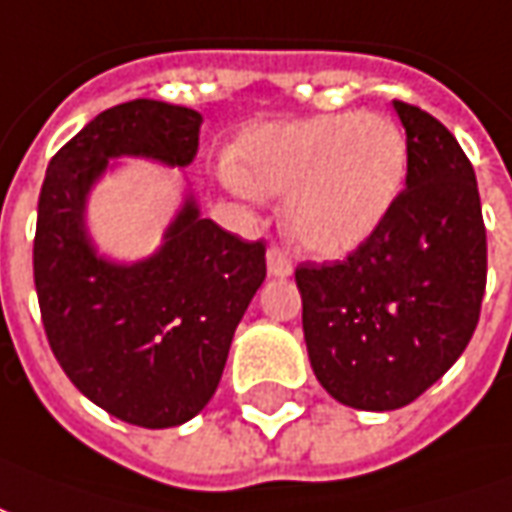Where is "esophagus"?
Segmentation results:
<instances>
[{
	"label": "esophagus",
	"mask_w": 512,
	"mask_h": 512,
	"mask_svg": "<svg viewBox=\"0 0 512 512\" xmlns=\"http://www.w3.org/2000/svg\"><path fill=\"white\" fill-rule=\"evenodd\" d=\"M267 272H270L272 278H286V275H292V261H289V256H286L281 248H270V251H267Z\"/></svg>",
	"instance_id": "esophagus-1"
}]
</instances>
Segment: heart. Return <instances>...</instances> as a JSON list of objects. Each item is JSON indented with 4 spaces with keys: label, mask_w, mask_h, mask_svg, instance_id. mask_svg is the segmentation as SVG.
Returning a JSON list of instances; mask_svg holds the SVG:
<instances>
[{
    "label": "heart",
    "mask_w": 512,
    "mask_h": 512,
    "mask_svg": "<svg viewBox=\"0 0 512 512\" xmlns=\"http://www.w3.org/2000/svg\"><path fill=\"white\" fill-rule=\"evenodd\" d=\"M404 130L379 114H333L245 130L226 177L256 199H286V237L311 256L360 248L401 196Z\"/></svg>",
    "instance_id": "obj_1"
}]
</instances>
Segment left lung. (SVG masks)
Returning a JSON list of instances; mask_svg holds the SVG:
<instances>
[{
  "label": "left lung",
  "mask_w": 512,
  "mask_h": 512,
  "mask_svg": "<svg viewBox=\"0 0 512 512\" xmlns=\"http://www.w3.org/2000/svg\"><path fill=\"white\" fill-rule=\"evenodd\" d=\"M406 190L335 264H300L302 333L319 384L363 412L412 404L461 357L486 292V226L472 163L423 108L393 100Z\"/></svg>",
  "instance_id": "1"
}]
</instances>
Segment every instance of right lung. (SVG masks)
Returning a JSON list of instances; mask_svg holds the SVG:
<instances>
[{
    "mask_svg": "<svg viewBox=\"0 0 512 512\" xmlns=\"http://www.w3.org/2000/svg\"><path fill=\"white\" fill-rule=\"evenodd\" d=\"M201 122L163 100L108 108L51 158L37 201L35 289L51 352L92 404L141 428H174L210 404L267 275L264 242L201 218L185 190L158 251L111 261L89 234L87 201L117 158L190 166Z\"/></svg>",
    "mask_w": 512,
    "mask_h": 512,
    "instance_id": "obj_1",
    "label": "right lung"
}]
</instances>
